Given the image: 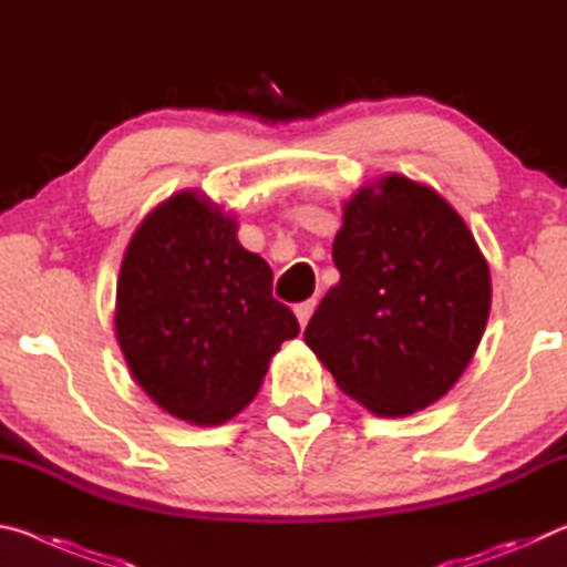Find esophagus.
Instances as JSON below:
<instances>
[{
  "label": "esophagus",
  "mask_w": 567,
  "mask_h": 567,
  "mask_svg": "<svg viewBox=\"0 0 567 567\" xmlns=\"http://www.w3.org/2000/svg\"><path fill=\"white\" fill-rule=\"evenodd\" d=\"M315 300H307V302H300V305H295V315H297V322H300V328H305L307 322H310V318H312V312H315Z\"/></svg>",
  "instance_id": "obj_1"
}]
</instances>
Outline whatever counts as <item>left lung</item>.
I'll list each match as a JSON object with an SVG mask.
<instances>
[{"mask_svg":"<svg viewBox=\"0 0 567 567\" xmlns=\"http://www.w3.org/2000/svg\"><path fill=\"white\" fill-rule=\"evenodd\" d=\"M330 287L305 342L338 388L380 417H405L455 385L491 315V267L455 207L405 175L342 205Z\"/></svg>","mask_w":567,"mask_h":567,"instance_id":"obj_1","label":"left lung"}]
</instances>
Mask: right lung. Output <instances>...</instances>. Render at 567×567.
<instances>
[{"label":"right lung","mask_w":567,"mask_h":567,"mask_svg":"<svg viewBox=\"0 0 567 567\" xmlns=\"http://www.w3.org/2000/svg\"><path fill=\"white\" fill-rule=\"evenodd\" d=\"M205 192L157 205L124 249L114 334L147 398L192 425H223L260 392L272 354L297 338L272 270Z\"/></svg>","instance_id":"right-lung-1"}]
</instances>
